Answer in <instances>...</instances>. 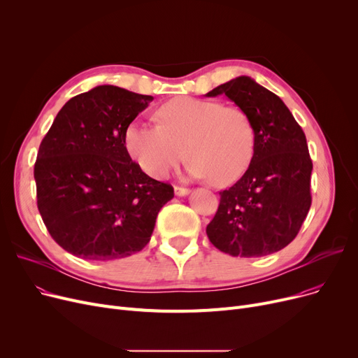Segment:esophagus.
Returning <instances> with one entry per match:
<instances>
[{
  "label": "esophagus",
  "instance_id": "1",
  "mask_svg": "<svg viewBox=\"0 0 358 358\" xmlns=\"http://www.w3.org/2000/svg\"><path fill=\"white\" fill-rule=\"evenodd\" d=\"M174 193H176V196H178V197H184V196H187V194H190V190H189V189H184V187L176 185V187H174Z\"/></svg>",
  "mask_w": 358,
  "mask_h": 358
}]
</instances>
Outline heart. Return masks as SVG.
<instances>
[{
  "label": "heart",
  "instance_id": "b5f03b06",
  "mask_svg": "<svg viewBox=\"0 0 358 358\" xmlns=\"http://www.w3.org/2000/svg\"><path fill=\"white\" fill-rule=\"evenodd\" d=\"M157 116L161 124L131 122L124 146L142 171L165 178L184 158L194 178L210 177L215 185L235 182L251 164L255 130L248 113L215 100L177 97L164 103Z\"/></svg>",
  "mask_w": 358,
  "mask_h": 358
}]
</instances>
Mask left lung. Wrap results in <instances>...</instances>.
Listing matches in <instances>:
<instances>
[{
  "label": "left lung",
  "instance_id": "obj_1",
  "mask_svg": "<svg viewBox=\"0 0 358 358\" xmlns=\"http://www.w3.org/2000/svg\"><path fill=\"white\" fill-rule=\"evenodd\" d=\"M224 94L252 120L255 149L248 169L228 190L206 228L232 257H264L287 247L310 209L312 159L302 127L274 92L238 77L206 94Z\"/></svg>",
  "mask_w": 358,
  "mask_h": 358
}]
</instances>
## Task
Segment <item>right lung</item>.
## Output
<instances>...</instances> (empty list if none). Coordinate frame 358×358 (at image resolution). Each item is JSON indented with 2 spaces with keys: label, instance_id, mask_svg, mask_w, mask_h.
<instances>
[{
  "label": "right lung",
  "instance_id": "1",
  "mask_svg": "<svg viewBox=\"0 0 358 358\" xmlns=\"http://www.w3.org/2000/svg\"><path fill=\"white\" fill-rule=\"evenodd\" d=\"M154 100L115 85L72 97L56 115L34 164L37 209L56 243L94 261L145 248L174 197L131 161L124 130Z\"/></svg>",
  "mask_w": 358,
  "mask_h": 358
}]
</instances>
